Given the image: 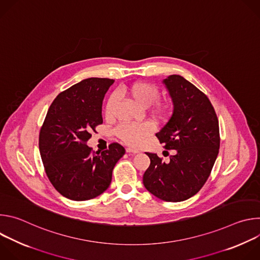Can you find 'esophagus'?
<instances>
[{
  "label": "esophagus",
  "instance_id": "1",
  "mask_svg": "<svg viewBox=\"0 0 260 260\" xmlns=\"http://www.w3.org/2000/svg\"><path fill=\"white\" fill-rule=\"evenodd\" d=\"M126 152L129 153V154H137V153H140V151L138 149H134V148H126Z\"/></svg>",
  "mask_w": 260,
  "mask_h": 260
}]
</instances>
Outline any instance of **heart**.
I'll return each instance as SVG.
<instances>
[{
    "mask_svg": "<svg viewBox=\"0 0 260 260\" xmlns=\"http://www.w3.org/2000/svg\"><path fill=\"white\" fill-rule=\"evenodd\" d=\"M119 93L133 100L141 107L150 108L151 114L158 119H165L171 111V106L168 102H161L159 98L158 88L149 82L137 81L128 85L121 86ZM118 98L115 94L110 95L105 107V115L107 118L113 114V110L117 104ZM153 125L149 122H144L139 124H122L117 131V137L127 145L139 146L143 140L149 137L153 133Z\"/></svg>",
    "mask_w": 260,
    "mask_h": 260,
    "instance_id": "obj_1",
    "label": "heart"
}]
</instances>
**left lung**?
Listing matches in <instances>:
<instances>
[{
    "instance_id": "left-lung-1",
    "label": "left lung",
    "mask_w": 260,
    "mask_h": 260,
    "mask_svg": "<svg viewBox=\"0 0 260 260\" xmlns=\"http://www.w3.org/2000/svg\"><path fill=\"white\" fill-rule=\"evenodd\" d=\"M162 82L174 109L156 137L175 154L166 162L157 154L146 152L150 166L143 183L162 201L182 202L197 194L211 174L220 147L219 123L210 100L192 83L180 75Z\"/></svg>"
}]
</instances>
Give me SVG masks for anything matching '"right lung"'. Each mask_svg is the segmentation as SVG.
Here are the masks:
<instances>
[{
  "instance_id": "right-lung-1",
  "label": "right lung",
  "mask_w": 260,
  "mask_h": 260,
  "mask_svg": "<svg viewBox=\"0 0 260 260\" xmlns=\"http://www.w3.org/2000/svg\"><path fill=\"white\" fill-rule=\"evenodd\" d=\"M113 82L84 79L60 92L48 109L39 135L40 154L49 181L67 199L87 201L102 194L125 153L118 143L101 153L86 145L91 131L103 123V100Z\"/></svg>"
}]
</instances>
